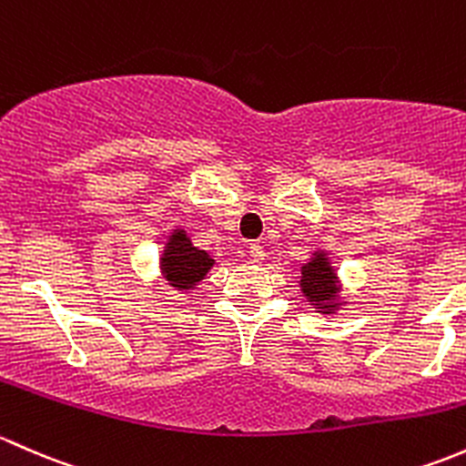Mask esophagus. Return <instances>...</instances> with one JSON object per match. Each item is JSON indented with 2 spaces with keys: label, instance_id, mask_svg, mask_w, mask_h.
Here are the masks:
<instances>
[{
  "label": "esophagus",
  "instance_id": "34e87169",
  "mask_svg": "<svg viewBox=\"0 0 466 466\" xmlns=\"http://www.w3.org/2000/svg\"><path fill=\"white\" fill-rule=\"evenodd\" d=\"M248 253H251V260L253 262H262V260H265V248H262L260 242H253L251 247H248Z\"/></svg>",
  "mask_w": 466,
  "mask_h": 466
}]
</instances>
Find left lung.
Masks as SVG:
<instances>
[{
  "label": "left lung",
  "instance_id": "left-lung-1",
  "mask_svg": "<svg viewBox=\"0 0 466 466\" xmlns=\"http://www.w3.org/2000/svg\"><path fill=\"white\" fill-rule=\"evenodd\" d=\"M300 291L307 303L320 314H334L340 305V280L337 268L332 267L329 253L319 248L309 260L300 267Z\"/></svg>",
  "mask_w": 466,
  "mask_h": 466
}]
</instances>
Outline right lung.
Instances as JSON below:
<instances>
[{"label":"right lung","mask_w":466,"mask_h":466,"mask_svg":"<svg viewBox=\"0 0 466 466\" xmlns=\"http://www.w3.org/2000/svg\"><path fill=\"white\" fill-rule=\"evenodd\" d=\"M215 265L213 258L190 242L184 228H172L159 258L161 276L177 291H193Z\"/></svg>","instance_id":"add662e5"}]
</instances>
